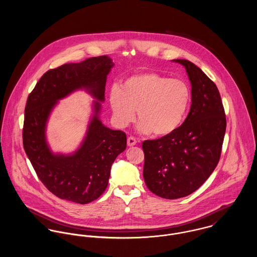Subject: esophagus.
<instances>
[{"instance_id": "obj_1", "label": "esophagus", "mask_w": 257, "mask_h": 257, "mask_svg": "<svg viewBox=\"0 0 257 257\" xmlns=\"http://www.w3.org/2000/svg\"><path fill=\"white\" fill-rule=\"evenodd\" d=\"M137 143H138V141L135 138H133V137H130L127 139V146L128 147H134V146L137 145Z\"/></svg>"}]
</instances>
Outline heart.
Here are the masks:
<instances>
[{"label":"heart","instance_id":"1","mask_svg":"<svg viewBox=\"0 0 257 257\" xmlns=\"http://www.w3.org/2000/svg\"><path fill=\"white\" fill-rule=\"evenodd\" d=\"M191 93L187 84L154 73L136 74L128 77L120 87L112 88L110 108L115 123L126 127L136 118L142 134L153 133L166 137L183 122L190 105Z\"/></svg>","mask_w":257,"mask_h":257}]
</instances>
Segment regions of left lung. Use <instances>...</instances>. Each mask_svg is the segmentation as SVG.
Masks as SVG:
<instances>
[{
	"instance_id": "left-lung-1",
	"label": "left lung",
	"mask_w": 257,
	"mask_h": 257,
	"mask_svg": "<svg viewBox=\"0 0 257 257\" xmlns=\"http://www.w3.org/2000/svg\"><path fill=\"white\" fill-rule=\"evenodd\" d=\"M191 83V109L171 135L143 143L144 178L147 188L164 199H179L199 189L220 160L225 134V114L216 84L186 59Z\"/></svg>"
}]
</instances>
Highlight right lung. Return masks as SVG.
<instances>
[{
  "instance_id": "add662e5",
  "label": "right lung",
  "mask_w": 257,
  "mask_h": 257,
  "mask_svg": "<svg viewBox=\"0 0 257 257\" xmlns=\"http://www.w3.org/2000/svg\"><path fill=\"white\" fill-rule=\"evenodd\" d=\"M113 65L105 55L48 70L28 98L24 148L40 181L60 199L82 205L98 199L109 183L111 164L126 148L125 134L107 127L100 118L107 76ZM78 89L96 100L86 135L73 153L55 154L46 140L48 118L60 99Z\"/></svg>"
}]
</instances>
